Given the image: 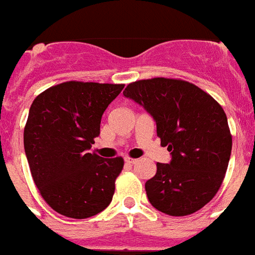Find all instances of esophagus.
<instances>
[{
	"instance_id": "esophagus-1",
	"label": "esophagus",
	"mask_w": 255,
	"mask_h": 255,
	"mask_svg": "<svg viewBox=\"0 0 255 255\" xmlns=\"http://www.w3.org/2000/svg\"><path fill=\"white\" fill-rule=\"evenodd\" d=\"M126 163H128V164H134L136 163V162H137V159H133V158H129V157H126Z\"/></svg>"
}]
</instances>
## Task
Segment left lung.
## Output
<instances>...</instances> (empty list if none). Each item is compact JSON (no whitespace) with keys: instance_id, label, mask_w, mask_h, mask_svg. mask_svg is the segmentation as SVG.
Returning a JSON list of instances; mask_svg holds the SVG:
<instances>
[{"instance_id":"obj_1","label":"left lung","mask_w":255,"mask_h":255,"mask_svg":"<svg viewBox=\"0 0 255 255\" xmlns=\"http://www.w3.org/2000/svg\"><path fill=\"white\" fill-rule=\"evenodd\" d=\"M123 95L153 117L160 145L171 151L170 163H157V174L145 183L149 202L172 217L202 209L223 183L232 150L223 108L179 79L134 81Z\"/></svg>"}]
</instances>
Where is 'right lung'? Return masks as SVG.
Returning a JSON list of instances; mask_svg holds the SVG:
<instances>
[{
	"instance_id": "right-lung-1",
	"label": "right lung",
	"mask_w": 255,
	"mask_h": 255,
	"mask_svg": "<svg viewBox=\"0 0 255 255\" xmlns=\"http://www.w3.org/2000/svg\"><path fill=\"white\" fill-rule=\"evenodd\" d=\"M123 84L66 81L33 100L24 127L29 170L46 204L57 213L85 219L110 205L122 157L89 153L104 111Z\"/></svg>"
}]
</instances>
